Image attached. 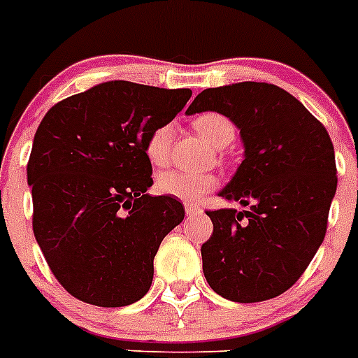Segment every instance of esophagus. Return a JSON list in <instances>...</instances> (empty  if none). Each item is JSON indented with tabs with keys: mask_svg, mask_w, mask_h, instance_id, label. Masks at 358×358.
<instances>
[{
	"mask_svg": "<svg viewBox=\"0 0 358 358\" xmlns=\"http://www.w3.org/2000/svg\"><path fill=\"white\" fill-rule=\"evenodd\" d=\"M201 213V209L198 207V205L194 203H185V214H187V217H192V216H198V214Z\"/></svg>",
	"mask_w": 358,
	"mask_h": 358,
	"instance_id": "34e87169",
	"label": "esophagus"
}]
</instances>
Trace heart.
Here are the masks:
<instances>
[{"mask_svg":"<svg viewBox=\"0 0 358 358\" xmlns=\"http://www.w3.org/2000/svg\"><path fill=\"white\" fill-rule=\"evenodd\" d=\"M192 127L214 148L222 149L231 144L236 136V127L225 115L216 111L198 115ZM173 126L160 124L149 133L144 142V155L153 166H164L169 160L173 145ZM217 185V176L210 173H189V171L169 169L157 176L155 189L164 196H173L182 201H198L205 192Z\"/></svg>","mask_w":358,"mask_h":358,"instance_id":"1","label":"heart"}]
</instances>
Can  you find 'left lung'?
Here are the masks:
<instances>
[{"instance_id": "obj_1", "label": "left lung", "mask_w": 358, "mask_h": 358, "mask_svg": "<svg viewBox=\"0 0 358 358\" xmlns=\"http://www.w3.org/2000/svg\"><path fill=\"white\" fill-rule=\"evenodd\" d=\"M217 111L238 126L245 158L220 192L248 210H207L214 229L201 245L205 279L234 303L287 292L321 247L337 191L326 127L294 95L268 83L207 88L187 115Z\"/></svg>"}]
</instances>
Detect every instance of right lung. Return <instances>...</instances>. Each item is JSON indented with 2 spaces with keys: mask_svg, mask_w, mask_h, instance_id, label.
<instances>
[{
  "mask_svg": "<svg viewBox=\"0 0 358 358\" xmlns=\"http://www.w3.org/2000/svg\"><path fill=\"white\" fill-rule=\"evenodd\" d=\"M189 88L110 80L57 102L27 166L34 236L76 299L117 308L142 299L162 239L185 216L173 196H149L148 135L187 104Z\"/></svg>",
  "mask_w": 358,
  "mask_h": 358,
  "instance_id": "right-lung-1",
  "label": "right lung"
}]
</instances>
